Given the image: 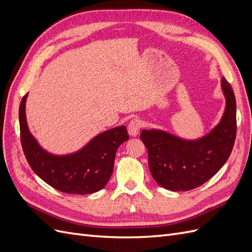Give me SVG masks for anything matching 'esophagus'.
<instances>
[{"mask_svg":"<svg viewBox=\"0 0 252 252\" xmlns=\"http://www.w3.org/2000/svg\"><path fill=\"white\" fill-rule=\"evenodd\" d=\"M142 124L139 120H133L128 125V132L131 136H136L140 132V128Z\"/></svg>","mask_w":252,"mask_h":252,"instance_id":"esophagus-1","label":"esophagus"}]
</instances>
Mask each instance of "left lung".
Returning <instances> with one entry per match:
<instances>
[{
    "label": "left lung",
    "instance_id": "1",
    "mask_svg": "<svg viewBox=\"0 0 252 252\" xmlns=\"http://www.w3.org/2000/svg\"><path fill=\"white\" fill-rule=\"evenodd\" d=\"M225 111L219 124L201 138L188 140L162 129L141 131L148 150L149 170L159 186L187 191L211 179L229 158L236 134V103L232 87L220 80Z\"/></svg>",
    "mask_w": 252,
    "mask_h": 252
}]
</instances>
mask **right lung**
Segmentation results:
<instances>
[{
	"mask_svg": "<svg viewBox=\"0 0 252 252\" xmlns=\"http://www.w3.org/2000/svg\"><path fill=\"white\" fill-rule=\"evenodd\" d=\"M27 96L28 94L23 96L19 109L21 142L34 173L65 193L90 194L100 191L111 177L118 148L129 139L126 127L122 125L98 133L71 154H52L44 149L29 130Z\"/></svg>",
	"mask_w": 252,
	"mask_h": 252,
	"instance_id": "add662e5",
	"label": "right lung"
}]
</instances>
